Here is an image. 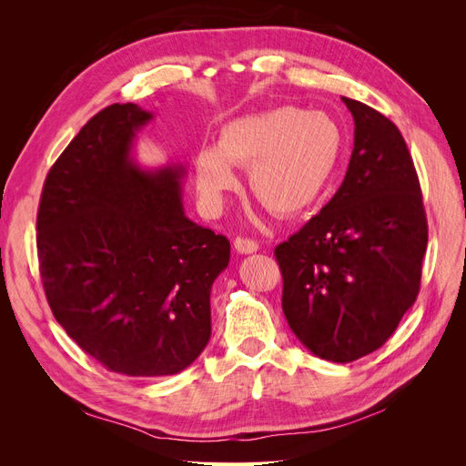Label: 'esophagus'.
I'll list each match as a JSON object with an SVG mask.
<instances>
[{
	"mask_svg": "<svg viewBox=\"0 0 466 466\" xmlns=\"http://www.w3.org/2000/svg\"><path fill=\"white\" fill-rule=\"evenodd\" d=\"M233 247L237 252H241V255H252V252L258 250V243L252 241V238H245V237H237L233 241Z\"/></svg>",
	"mask_w": 466,
	"mask_h": 466,
	"instance_id": "obj_1",
	"label": "esophagus"
}]
</instances>
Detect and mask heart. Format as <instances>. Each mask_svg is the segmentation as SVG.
<instances>
[{
  "label": "heart",
  "instance_id": "b5f03b06",
  "mask_svg": "<svg viewBox=\"0 0 466 466\" xmlns=\"http://www.w3.org/2000/svg\"><path fill=\"white\" fill-rule=\"evenodd\" d=\"M346 147L342 124L327 112L278 106L245 115L223 124L218 146L196 151V190L208 209H219L237 188L233 167H247L252 196L270 214L295 218L327 194Z\"/></svg>",
  "mask_w": 466,
  "mask_h": 466
}]
</instances>
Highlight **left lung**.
Instances as JSON below:
<instances>
[{
    "instance_id": "obj_1",
    "label": "left lung",
    "mask_w": 466,
    "mask_h": 466,
    "mask_svg": "<svg viewBox=\"0 0 466 466\" xmlns=\"http://www.w3.org/2000/svg\"><path fill=\"white\" fill-rule=\"evenodd\" d=\"M354 116L344 182L274 255L281 309L315 356L348 363L397 330L418 298L428 221L406 142L387 116L342 96Z\"/></svg>"
}]
</instances>
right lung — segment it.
I'll list each match as a JSON object with an SVG mask.
<instances>
[{"label": "right lung", "mask_w": 466, "mask_h": 466, "mask_svg": "<svg viewBox=\"0 0 466 466\" xmlns=\"http://www.w3.org/2000/svg\"><path fill=\"white\" fill-rule=\"evenodd\" d=\"M151 118L134 103L96 112L52 165L36 216L56 320L108 371L130 377L175 375L202 354L211 286L231 255L228 238L185 216V167L134 161Z\"/></svg>", "instance_id": "1"}]
</instances>
